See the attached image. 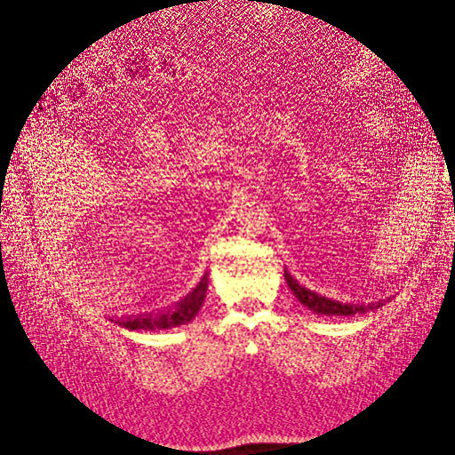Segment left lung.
<instances>
[{
    "mask_svg": "<svg viewBox=\"0 0 455 455\" xmlns=\"http://www.w3.org/2000/svg\"><path fill=\"white\" fill-rule=\"evenodd\" d=\"M284 279L288 283V288L294 292V296L299 299V304H304L307 309L315 311V313H321V315H361V313H368L371 309H378L379 306H383L381 301L378 304H370V306H356V304H341V301H334V299H328L324 296L315 294L309 288H306L304 284H299L291 273L284 271Z\"/></svg>",
    "mask_w": 455,
    "mask_h": 455,
    "instance_id": "8db88e82",
    "label": "left lung"
}]
</instances>
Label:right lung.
<instances>
[{
  "label": "right lung",
  "mask_w": 455,
  "mask_h": 455,
  "mask_svg": "<svg viewBox=\"0 0 455 455\" xmlns=\"http://www.w3.org/2000/svg\"><path fill=\"white\" fill-rule=\"evenodd\" d=\"M206 284H209V279L203 277V281L199 283L196 291L182 301H178L176 307L161 311L157 315H139V316H129V319H117L116 323L129 330H164V328L186 324L199 313L206 296Z\"/></svg>",
  "instance_id": "obj_1"
}]
</instances>
